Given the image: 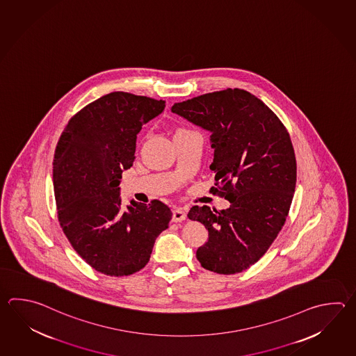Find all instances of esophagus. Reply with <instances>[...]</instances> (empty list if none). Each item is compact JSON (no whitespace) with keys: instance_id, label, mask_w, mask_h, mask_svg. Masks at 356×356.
Instances as JSON below:
<instances>
[{"instance_id":"34e87169","label":"esophagus","mask_w":356,"mask_h":356,"mask_svg":"<svg viewBox=\"0 0 356 356\" xmlns=\"http://www.w3.org/2000/svg\"><path fill=\"white\" fill-rule=\"evenodd\" d=\"M186 219V213L182 209H175L172 211V222H182Z\"/></svg>"}]
</instances>
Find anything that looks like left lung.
<instances>
[{
    "label": "left lung",
    "mask_w": 356,
    "mask_h": 356,
    "mask_svg": "<svg viewBox=\"0 0 356 356\" xmlns=\"http://www.w3.org/2000/svg\"><path fill=\"white\" fill-rule=\"evenodd\" d=\"M171 111L211 131V191L231 203L220 211L190 209L189 219L209 232L196 259L218 274L241 273L261 259L288 217L297 182L289 133L260 99L240 88L200 95Z\"/></svg>",
    "instance_id": "8db88e82"
}]
</instances>
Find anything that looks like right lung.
<instances>
[{
	"label": "right lung",
	"instance_id": "obj_1",
	"mask_svg": "<svg viewBox=\"0 0 356 356\" xmlns=\"http://www.w3.org/2000/svg\"><path fill=\"white\" fill-rule=\"evenodd\" d=\"M163 100L116 91L68 122L53 161L58 219L74 251L96 271L131 275L145 268L172 213L160 200L123 207L120 179L136 159L137 134Z\"/></svg>",
	"mask_w": 356,
	"mask_h": 356
}]
</instances>
